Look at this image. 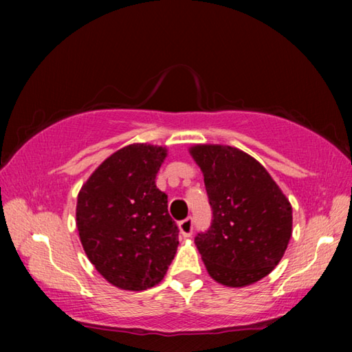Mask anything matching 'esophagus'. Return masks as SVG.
I'll list each match as a JSON object with an SVG mask.
<instances>
[{
	"label": "esophagus",
	"instance_id": "34e87169",
	"mask_svg": "<svg viewBox=\"0 0 352 352\" xmlns=\"http://www.w3.org/2000/svg\"><path fill=\"white\" fill-rule=\"evenodd\" d=\"M178 230H180V234L183 237H189L192 234V230H194V220L190 217L182 220V222L178 223Z\"/></svg>",
	"mask_w": 352,
	"mask_h": 352
}]
</instances>
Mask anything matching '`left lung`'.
<instances>
[{
    "mask_svg": "<svg viewBox=\"0 0 352 352\" xmlns=\"http://www.w3.org/2000/svg\"><path fill=\"white\" fill-rule=\"evenodd\" d=\"M212 210L206 233L195 237L210 276L226 287H245L269 275L292 237V205L258 160L241 148L195 144Z\"/></svg>",
    "mask_w": 352,
    "mask_h": 352,
    "instance_id": "8db88e82",
    "label": "left lung"
}]
</instances>
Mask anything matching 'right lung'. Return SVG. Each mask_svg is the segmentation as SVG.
<instances>
[{
    "label": "right lung",
    "instance_id": "1",
    "mask_svg": "<svg viewBox=\"0 0 352 352\" xmlns=\"http://www.w3.org/2000/svg\"><path fill=\"white\" fill-rule=\"evenodd\" d=\"M168 148L135 142L104 160L77 195L76 226L100 275L122 290L162 283L178 247L168 195L155 178Z\"/></svg>",
    "mask_w": 352,
    "mask_h": 352
}]
</instances>
